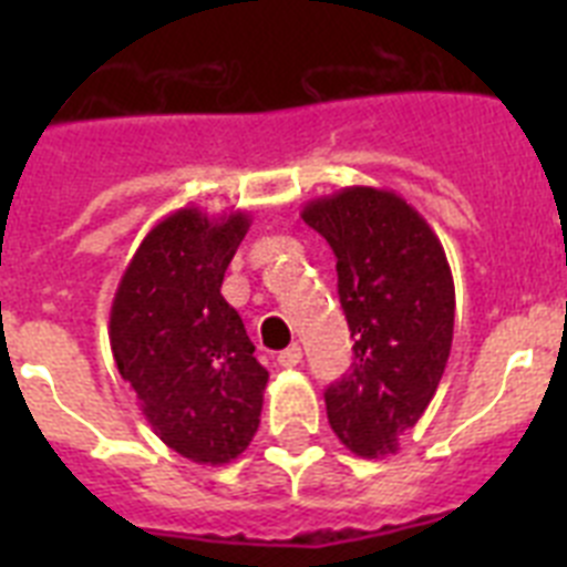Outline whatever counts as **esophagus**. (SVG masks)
I'll return each instance as SVG.
<instances>
[{
    "mask_svg": "<svg viewBox=\"0 0 567 567\" xmlns=\"http://www.w3.org/2000/svg\"><path fill=\"white\" fill-rule=\"evenodd\" d=\"M300 358H303V352H300V346L295 343L278 354V365H284V369H295V365L300 363Z\"/></svg>",
    "mask_w": 567,
    "mask_h": 567,
    "instance_id": "34e87169",
    "label": "esophagus"
}]
</instances>
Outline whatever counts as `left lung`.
Wrapping results in <instances>:
<instances>
[{
	"label": "left lung",
	"instance_id": "left-lung-1",
	"mask_svg": "<svg viewBox=\"0 0 567 567\" xmlns=\"http://www.w3.org/2000/svg\"><path fill=\"white\" fill-rule=\"evenodd\" d=\"M300 218L338 258L354 338L352 372L327 389V417L358 457L394 454L437 392L454 338V278L423 215L392 189L343 187Z\"/></svg>",
	"mask_w": 567,
	"mask_h": 567
}]
</instances>
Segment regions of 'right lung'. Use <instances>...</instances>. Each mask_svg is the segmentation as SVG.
Instances as JSON below:
<instances>
[{
    "label": "right lung",
    "instance_id": "right-lung-1",
    "mask_svg": "<svg viewBox=\"0 0 567 567\" xmlns=\"http://www.w3.org/2000/svg\"><path fill=\"white\" fill-rule=\"evenodd\" d=\"M247 229L240 209H175L144 235L110 307L118 374L164 445L198 465L233 463L260 423L269 372L221 295Z\"/></svg>",
    "mask_w": 567,
    "mask_h": 567
}]
</instances>
